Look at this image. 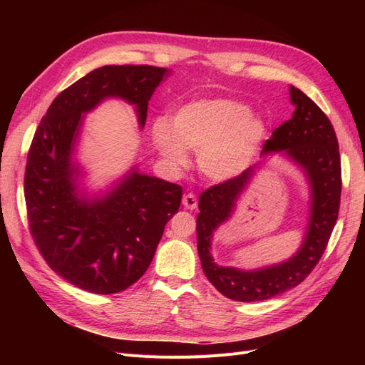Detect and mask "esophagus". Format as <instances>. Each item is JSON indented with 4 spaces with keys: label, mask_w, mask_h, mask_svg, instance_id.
Masks as SVG:
<instances>
[{
    "label": "esophagus",
    "mask_w": 365,
    "mask_h": 365,
    "mask_svg": "<svg viewBox=\"0 0 365 365\" xmlns=\"http://www.w3.org/2000/svg\"><path fill=\"white\" fill-rule=\"evenodd\" d=\"M182 205H184L187 210H195V208L197 207L196 196H195L193 193L184 195V197H182Z\"/></svg>",
    "instance_id": "34e87169"
}]
</instances>
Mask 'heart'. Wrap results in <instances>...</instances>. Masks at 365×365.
<instances>
[{"mask_svg":"<svg viewBox=\"0 0 365 365\" xmlns=\"http://www.w3.org/2000/svg\"><path fill=\"white\" fill-rule=\"evenodd\" d=\"M153 141L175 164L187 158L185 148L197 150L200 169L213 180H230L256 157L264 135L262 121L233 98H205L182 106L172 118H158Z\"/></svg>","mask_w":365,"mask_h":365,"instance_id":"1","label":"heart"}]
</instances>
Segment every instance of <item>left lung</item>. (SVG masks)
Returning <instances> with one entry per match:
<instances>
[{
	"label": "left lung",
	"mask_w": 365,
	"mask_h": 365,
	"mask_svg": "<svg viewBox=\"0 0 365 365\" xmlns=\"http://www.w3.org/2000/svg\"><path fill=\"white\" fill-rule=\"evenodd\" d=\"M295 106L292 118L274 129L263 152L284 150L306 170L312 185V212L302 250L295 256L260 271L222 268L210 256L213 231L230 217L239 193L251 178L252 168L205 189L200 196L196 219L197 254L204 274L215 288L231 300L262 302L289 291L314 271L323 257L338 219L341 201V158L335 129L319 106L295 86L289 88Z\"/></svg>",
	"instance_id": "8db88e82"
}]
</instances>
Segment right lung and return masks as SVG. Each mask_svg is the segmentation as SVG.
Masks as SVG:
<instances>
[{
  "mask_svg": "<svg viewBox=\"0 0 365 365\" xmlns=\"http://www.w3.org/2000/svg\"><path fill=\"white\" fill-rule=\"evenodd\" d=\"M165 68L105 65L63 90L47 109L29 149L24 196L29 230L48 267L93 294H117L146 272L164 233L178 213L181 185L132 172L101 201L74 192L71 148L82 114L105 97L137 106L140 125Z\"/></svg>",
  "mask_w": 365,
  "mask_h": 365,
  "instance_id": "obj_1",
  "label": "right lung"
}]
</instances>
